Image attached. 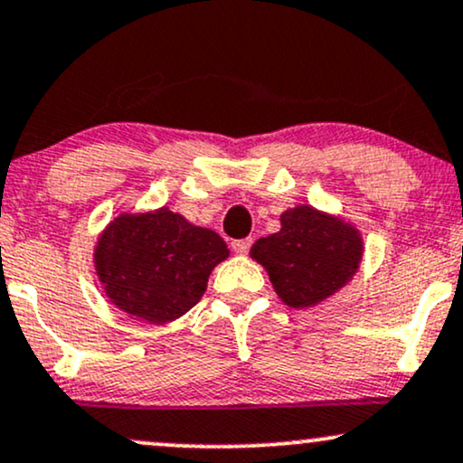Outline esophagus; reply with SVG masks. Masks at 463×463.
<instances>
[{"label": "esophagus", "mask_w": 463, "mask_h": 463, "mask_svg": "<svg viewBox=\"0 0 463 463\" xmlns=\"http://www.w3.org/2000/svg\"><path fill=\"white\" fill-rule=\"evenodd\" d=\"M250 244H253V241H250V238H241V241H233L232 242V250H233V253H238V255H247L249 249H250Z\"/></svg>", "instance_id": "1"}]
</instances>
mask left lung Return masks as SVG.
Returning <instances> with one entry per match:
<instances>
[{
	"label": "left lung",
	"mask_w": 463,
	"mask_h": 463,
	"mask_svg": "<svg viewBox=\"0 0 463 463\" xmlns=\"http://www.w3.org/2000/svg\"><path fill=\"white\" fill-rule=\"evenodd\" d=\"M250 258L266 268L285 305L305 309L350 281L363 260V238L350 222L296 205L281 214V230L253 244Z\"/></svg>",
	"instance_id": "1"
}]
</instances>
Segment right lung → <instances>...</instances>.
Wrapping results in <instances>:
<instances>
[{
  "label": "right lung",
  "mask_w": 463,
  "mask_h": 463,
  "mask_svg": "<svg viewBox=\"0 0 463 463\" xmlns=\"http://www.w3.org/2000/svg\"><path fill=\"white\" fill-rule=\"evenodd\" d=\"M227 255L219 233L158 208L113 219L96 244L94 264L118 309L167 324L202 300L210 272Z\"/></svg>",
  "instance_id": "1"
}]
</instances>
